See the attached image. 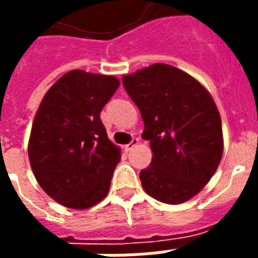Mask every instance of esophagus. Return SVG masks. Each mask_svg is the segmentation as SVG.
<instances>
[{"instance_id":"1","label":"esophagus","mask_w":258,"mask_h":258,"mask_svg":"<svg viewBox=\"0 0 258 258\" xmlns=\"http://www.w3.org/2000/svg\"><path fill=\"white\" fill-rule=\"evenodd\" d=\"M138 143H139V139H138V138H133V141L130 142L128 145L125 146V150H127V151H131V150H133L134 147L138 145Z\"/></svg>"}]
</instances>
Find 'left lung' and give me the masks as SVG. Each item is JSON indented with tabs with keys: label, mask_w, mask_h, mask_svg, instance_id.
I'll list each match as a JSON object with an SVG mask.
<instances>
[{
	"label": "left lung",
	"mask_w": 258,
	"mask_h": 258,
	"mask_svg": "<svg viewBox=\"0 0 258 258\" xmlns=\"http://www.w3.org/2000/svg\"><path fill=\"white\" fill-rule=\"evenodd\" d=\"M123 86L145 121L153 161L139 174L145 191L165 204H182L214 175L224 151L222 124L212 95L169 64L123 76Z\"/></svg>",
	"instance_id": "1"
}]
</instances>
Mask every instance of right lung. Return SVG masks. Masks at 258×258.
<instances>
[{
	"instance_id": "obj_1",
	"label": "right lung",
	"mask_w": 258,
	"mask_h": 258,
	"mask_svg": "<svg viewBox=\"0 0 258 258\" xmlns=\"http://www.w3.org/2000/svg\"><path fill=\"white\" fill-rule=\"evenodd\" d=\"M119 86L113 76L74 70L42 97L28 154L38 184L62 206L88 209L108 192L120 149L107 137L100 112Z\"/></svg>"
}]
</instances>
